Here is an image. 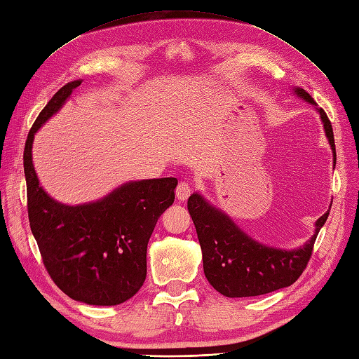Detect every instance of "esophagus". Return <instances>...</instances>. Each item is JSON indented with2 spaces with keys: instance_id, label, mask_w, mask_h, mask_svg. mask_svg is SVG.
<instances>
[{
  "instance_id": "esophagus-1",
  "label": "esophagus",
  "mask_w": 359,
  "mask_h": 359,
  "mask_svg": "<svg viewBox=\"0 0 359 359\" xmlns=\"http://www.w3.org/2000/svg\"><path fill=\"white\" fill-rule=\"evenodd\" d=\"M191 194V186L186 181H181L177 187V199L186 201Z\"/></svg>"
}]
</instances>
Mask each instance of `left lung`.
Here are the masks:
<instances>
[{"instance_id": "1", "label": "left lung", "mask_w": 359, "mask_h": 359, "mask_svg": "<svg viewBox=\"0 0 359 359\" xmlns=\"http://www.w3.org/2000/svg\"><path fill=\"white\" fill-rule=\"evenodd\" d=\"M295 94L312 104L309 93L295 88ZM325 133L337 163L334 130L326 112L318 108ZM187 208L195 224L199 245L203 250L204 274L208 283L225 297H256L291 286L302 276L312 256L313 243L329 212L316 224V233L299 250H277L251 239L219 208L194 194Z\"/></svg>"}]
</instances>
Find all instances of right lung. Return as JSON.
<instances>
[{
    "instance_id": "obj_1",
    "label": "right lung",
    "mask_w": 359,
    "mask_h": 359,
    "mask_svg": "<svg viewBox=\"0 0 359 359\" xmlns=\"http://www.w3.org/2000/svg\"><path fill=\"white\" fill-rule=\"evenodd\" d=\"M81 83L69 82L51 97L25 142L29 222L43 266L60 291L86 304L116 306L144 283L147 242L158 217L173 204L178 180L126 182L103 199L82 205L50 198L33 168V138Z\"/></svg>"
}]
</instances>
